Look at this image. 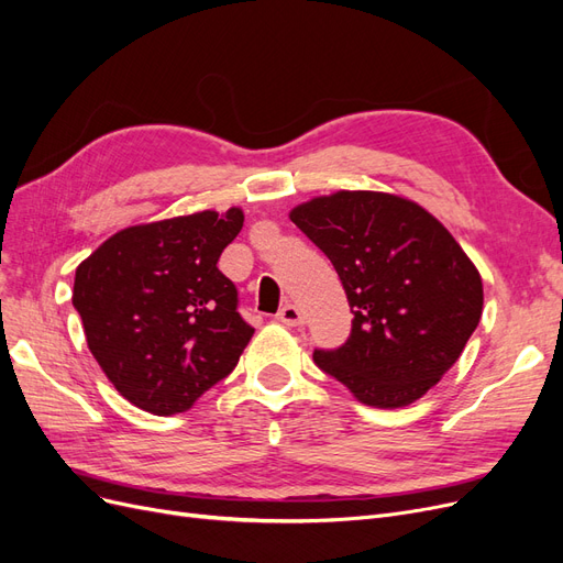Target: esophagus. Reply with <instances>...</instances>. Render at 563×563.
I'll use <instances>...</instances> for the list:
<instances>
[{"label": "esophagus", "mask_w": 563, "mask_h": 563, "mask_svg": "<svg viewBox=\"0 0 563 563\" xmlns=\"http://www.w3.org/2000/svg\"><path fill=\"white\" fill-rule=\"evenodd\" d=\"M277 319H279L282 323H286V327H300V323H305L302 312L296 308V305H291V302L284 305V308L277 312Z\"/></svg>", "instance_id": "esophagus-1"}]
</instances>
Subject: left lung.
<instances>
[{"label":"left lung","instance_id":"1","mask_svg":"<svg viewBox=\"0 0 563 563\" xmlns=\"http://www.w3.org/2000/svg\"><path fill=\"white\" fill-rule=\"evenodd\" d=\"M291 220L333 263L354 314L350 338L314 364L366 406L399 408L434 387L482 319L484 286L451 232L418 203L335 192Z\"/></svg>","mask_w":563,"mask_h":563}]
</instances>
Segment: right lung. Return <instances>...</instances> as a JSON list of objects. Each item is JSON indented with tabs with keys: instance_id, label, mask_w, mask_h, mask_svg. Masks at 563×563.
<instances>
[{
	"instance_id": "obj_1",
	"label": "right lung",
	"mask_w": 563,
	"mask_h": 563,
	"mask_svg": "<svg viewBox=\"0 0 563 563\" xmlns=\"http://www.w3.org/2000/svg\"><path fill=\"white\" fill-rule=\"evenodd\" d=\"M242 225V209L133 225L77 267L89 350L133 406L183 413L240 362L253 327L218 258Z\"/></svg>"
}]
</instances>
